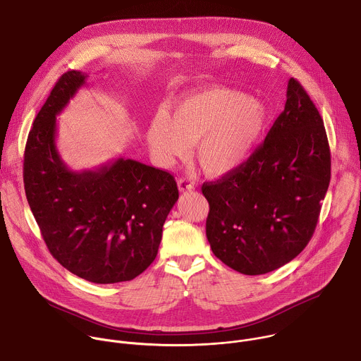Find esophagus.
<instances>
[{
    "label": "esophagus",
    "mask_w": 361,
    "mask_h": 361,
    "mask_svg": "<svg viewBox=\"0 0 361 361\" xmlns=\"http://www.w3.org/2000/svg\"><path fill=\"white\" fill-rule=\"evenodd\" d=\"M177 185H178V190L180 191H191L194 190V183L190 181L188 178H178L177 180Z\"/></svg>",
    "instance_id": "obj_1"
}]
</instances>
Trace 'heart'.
I'll return each instance as SVG.
<instances>
[{
  "mask_svg": "<svg viewBox=\"0 0 361 361\" xmlns=\"http://www.w3.org/2000/svg\"><path fill=\"white\" fill-rule=\"evenodd\" d=\"M266 110L257 99L230 88H209L177 99L173 113L149 121L147 142L163 166H173L197 142V159L205 173L224 176L240 169L259 144Z\"/></svg>",
  "mask_w": 361,
  "mask_h": 361,
  "instance_id": "1",
  "label": "heart"
}]
</instances>
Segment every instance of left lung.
I'll use <instances>...</instances> for the list:
<instances>
[{
	"label": "left lung",
	"instance_id": "1",
	"mask_svg": "<svg viewBox=\"0 0 361 361\" xmlns=\"http://www.w3.org/2000/svg\"><path fill=\"white\" fill-rule=\"evenodd\" d=\"M331 176L323 118L302 85L288 80L284 111L235 171L204 183L205 234L217 259L247 274L291 262L312 240Z\"/></svg>",
	"mask_w": 361,
	"mask_h": 361
}]
</instances>
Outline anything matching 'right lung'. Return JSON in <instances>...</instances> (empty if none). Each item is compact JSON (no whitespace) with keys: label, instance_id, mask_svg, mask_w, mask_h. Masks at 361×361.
Masks as SVG:
<instances>
[{"label":"right lung","instance_id":"right-lung-1","mask_svg":"<svg viewBox=\"0 0 361 361\" xmlns=\"http://www.w3.org/2000/svg\"><path fill=\"white\" fill-rule=\"evenodd\" d=\"M85 78L75 70L63 74L37 114L24 152L25 195L64 269L95 284L130 281L157 257L178 188L169 171L130 159L80 173L64 164L57 116Z\"/></svg>","mask_w":361,"mask_h":361}]
</instances>
